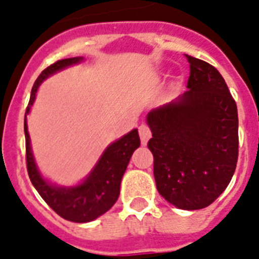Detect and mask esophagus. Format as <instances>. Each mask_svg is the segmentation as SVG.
<instances>
[{"label": "esophagus", "instance_id": "1", "mask_svg": "<svg viewBox=\"0 0 259 259\" xmlns=\"http://www.w3.org/2000/svg\"><path fill=\"white\" fill-rule=\"evenodd\" d=\"M139 134H140L141 144L147 145L148 140H149L152 136V132H151V130H149V127H148L147 124H141L140 127H139Z\"/></svg>", "mask_w": 259, "mask_h": 259}]
</instances>
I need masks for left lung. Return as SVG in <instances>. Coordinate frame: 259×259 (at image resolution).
<instances>
[{
	"mask_svg": "<svg viewBox=\"0 0 259 259\" xmlns=\"http://www.w3.org/2000/svg\"><path fill=\"white\" fill-rule=\"evenodd\" d=\"M182 96L148 112L158 193L180 209H202L227 189L238 157L235 99L216 68L186 55Z\"/></svg>",
	"mask_w": 259,
	"mask_h": 259,
	"instance_id": "8db88e82",
	"label": "left lung"
}]
</instances>
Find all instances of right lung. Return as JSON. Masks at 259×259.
Here are the masks:
<instances>
[{"label": "right lung", "instance_id": "obj_1", "mask_svg": "<svg viewBox=\"0 0 259 259\" xmlns=\"http://www.w3.org/2000/svg\"><path fill=\"white\" fill-rule=\"evenodd\" d=\"M83 60L85 59L82 56L70 57V59L56 61L48 66L47 69H44L32 86L30 102L24 114L26 160H27V171L31 183L34 185L44 202L57 215L73 223L93 222L111 208L119 198L121 178L124 176L128 162L131 160L134 152L140 147L138 128H134L124 136L108 144L89 174L82 181L72 186H60L57 183L51 182L41 174L31 148L27 115L30 114L39 86L43 81L56 74L57 72L82 63Z\"/></svg>", "mask_w": 259, "mask_h": 259}]
</instances>
